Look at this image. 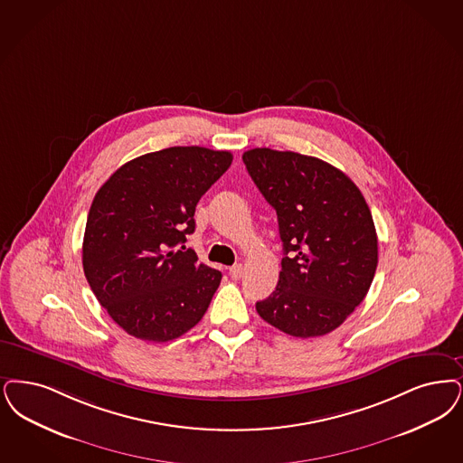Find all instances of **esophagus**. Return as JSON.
<instances>
[{"label":"esophagus","instance_id":"obj_1","mask_svg":"<svg viewBox=\"0 0 463 463\" xmlns=\"http://www.w3.org/2000/svg\"><path fill=\"white\" fill-rule=\"evenodd\" d=\"M229 276L232 279H240L241 276H242V265H241V263L232 265V267L229 269Z\"/></svg>","mask_w":463,"mask_h":463}]
</instances>
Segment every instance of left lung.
Here are the masks:
<instances>
[{
    "label": "left lung",
    "instance_id": "obj_1",
    "mask_svg": "<svg viewBox=\"0 0 463 463\" xmlns=\"http://www.w3.org/2000/svg\"><path fill=\"white\" fill-rule=\"evenodd\" d=\"M242 162L278 213L282 270L260 317L295 337L339 327L369 293L377 234L369 204L339 168L295 151L255 148Z\"/></svg>",
    "mask_w": 463,
    "mask_h": 463
}]
</instances>
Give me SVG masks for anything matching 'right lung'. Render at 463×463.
<instances>
[{"mask_svg": "<svg viewBox=\"0 0 463 463\" xmlns=\"http://www.w3.org/2000/svg\"><path fill=\"white\" fill-rule=\"evenodd\" d=\"M231 164L229 151L172 146L124 164L96 193L84 276L126 333L165 343L202 320L222 274L198 263L185 236L200 198Z\"/></svg>", "mask_w": 463, "mask_h": 463, "instance_id": "obj_1", "label": "right lung"}]
</instances>
